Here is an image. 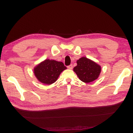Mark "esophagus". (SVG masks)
Segmentation results:
<instances>
[{
	"label": "esophagus",
	"mask_w": 133,
	"mask_h": 133,
	"mask_svg": "<svg viewBox=\"0 0 133 133\" xmlns=\"http://www.w3.org/2000/svg\"><path fill=\"white\" fill-rule=\"evenodd\" d=\"M72 64H70V65H69V66H67V68H68L69 69H70V70H71V69H72Z\"/></svg>",
	"instance_id": "34e87169"
}]
</instances>
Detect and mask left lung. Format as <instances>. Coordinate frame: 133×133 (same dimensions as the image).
<instances>
[{
    "label": "left lung",
    "mask_w": 133,
    "mask_h": 133,
    "mask_svg": "<svg viewBox=\"0 0 133 133\" xmlns=\"http://www.w3.org/2000/svg\"><path fill=\"white\" fill-rule=\"evenodd\" d=\"M77 63L73 70L81 81L90 83L98 78L101 72L100 65L84 56L79 59Z\"/></svg>",
    "instance_id": "8db88e82"
}]
</instances>
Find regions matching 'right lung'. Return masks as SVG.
<instances>
[{
  "label": "right lung",
  "mask_w": 133,
  "mask_h": 133,
  "mask_svg": "<svg viewBox=\"0 0 133 133\" xmlns=\"http://www.w3.org/2000/svg\"><path fill=\"white\" fill-rule=\"evenodd\" d=\"M66 69L62 62L46 59L36 65L34 69V73L40 82L51 84L55 82L61 73Z\"/></svg>",
  "instance_id": "obj_1"
}]
</instances>
